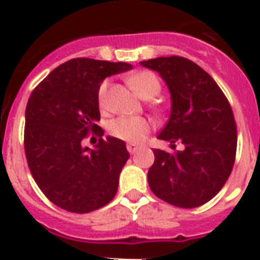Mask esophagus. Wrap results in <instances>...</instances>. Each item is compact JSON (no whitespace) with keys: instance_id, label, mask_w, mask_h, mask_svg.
Instances as JSON below:
<instances>
[{"instance_id":"obj_1","label":"esophagus","mask_w":260,"mask_h":260,"mask_svg":"<svg viewBox=\"0 0 260 260\" xmlns=\"http://www.w3.org/2000/svg\"><path fill=\"white\" fill-rule=\"evenodd\" d=\"M126 149H128V152H129L131 154H134V153L138 152V149H141V146H139V145H134V143H128V145H126Z\"/></svg>"}]
</instances>
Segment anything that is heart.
Here are the masks:
<instances>
[{
	"instance_id": "b5f03b06",
	"label": "heart",
	"mask_w": 260,
	"mask_h": 260,
	"mask_svg": "<svg viewBox=\"0 0 260 260\" xmlns=\"http://www.w3.org/2000/svg\"><path fill=\"white\" fill-rule=\"evenodd\" d=\"M126 82L132 87V90L143 100L154 99L161 89L157 76L147 71H141L131 75ZM107 90L108 80H104L99 87V106L102 110L107 106ZM108 132L110 135L121 141L139 143L145 141L147 134L150 132V122L142 117H118L108 124Z\"/></svg>"
}]
</instances>
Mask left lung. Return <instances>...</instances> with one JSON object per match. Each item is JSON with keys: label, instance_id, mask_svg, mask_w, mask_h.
Masks as SVG:
<instances>
[{"label": "left lung", "instance_id": "obj_1", "mask_svg": "<svg viewBox=\"0 0 260 260\" xmlns=\"http://www.w3.org/2000/svg\"><path fill=\"white\" fill-rule=\"evenodd\" d=\"M156 71L171 96V111L157 139L174 152L154 149L147 181L154 195L178 207L202 206L229 180L237 150V128L229 100L203 69L182 57L141 61ZM184 145L175 150V143Z\"/></svg>", "mask_w": 260, "mask_h": 260}]
</instances>
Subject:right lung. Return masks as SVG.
<instances>
[{
    "label": "right lung",
    "instance_id": "right-lung-1",
    "mask_svg": "<svg viewBox=\"0 0 260 260\" xmlns=\"http://www.w3.org/2000/svg\"><path fill=\"white\" fill-rule=\"evenodd\" d=\"M132 69L126 62L75 58L59 65L31 91L25 114V153L39 188L72 213L106 206L118 189L129 158L125 142L100 138L82 146L89 132L103 135L99 87L107 76Z\"/></svg>",
    "mask_w": 260,
    "mask_h": 260
}]
</instances>
